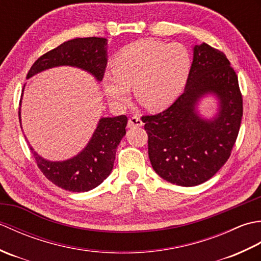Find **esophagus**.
<instances>
[{
	"mask_svg": "<svg viewBox=\"0 0 261 261\" xmlns=\"http://www.w3.org/2000/svg\"><path fill=\"white\" fill-rule=\"evenodd\" d=\"M142 124H143V122L139 118V116H132V118H130L129 121H127V126H129V127L141 126Z\"/></svg>",
	"mask_w": 261,
	"mask_h": 261,
	"instance_id": "obj_1",
	"label": "esophagus"
}]
</instances>
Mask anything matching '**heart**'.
Wrapping results in <instances>:
<instances>
[{"label":"heart","instance_id":"b5f03b06","mask_svg":"<svg viewBox=\"0 0 261 261\" xmlns=\"http://www.w3.org/2000/svg\"><path fill=\"white\" fill-rule=\"evenodd\" d=\"M191 68L186 48L179 43L142 39L116 55L113 73L104 76L103 88L111 101L125 105L130 87L149 110H162L173 103L184 88Z\"/></svg>","mask_w":261,"mask_h":261}]
</instances>
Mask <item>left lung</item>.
Returning <instances> with one entry per match:
<instances>
[{
  "mask_svg": "<svg viewBox=\"0 0 261 261\" xmlns=\"http://www.w3.org/2000/svg\"><path fill=\"white\" fill-rule=\"evenodd\" d=\"M206 93L219 98L218 115L205 120L196 105ZM243 113L238 76L225 55L206 43L194 47L185 90L163 112L143 115L153 170L171 184L196 186L229 159Z\"/></svg>",
  "mask_w": 261,
  "mask_h": 261,
  "instance_id": "obj_1",
  "label": "left lung"
}]
</instances>
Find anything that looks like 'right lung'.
<instances>
[{
	"label": "right lung",
	"mask_w": 261,
	"mask_h": 261,
	"mask_svg": "<svg viewBox=\"0 0 261 261\" xmlns=\"http://www.w3.org/2000/svg\"><path fill=\"white\" fill-rule=\"evenodd\" d=\"M107 45V39L97 37L66 41L39 57L28 71L27 79L53 67L73 66L88 71L101 82L108 64ZM126 123L125 115L102 118L87 146L77 156L64 162H49L39 156L30 143L29 148L39 169L55 185L69 192H88L101 184L112 171L116 148L125 136Z\"/></svg>",
	"instance_id": "obj_1"
}]
</instances>
